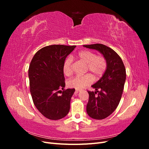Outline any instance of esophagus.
<instances>
[{
	"label": "esophagus",
	"instance_id": "34e87169",
	"mask_svg": "<svg viewBox=\"0 0 149 149\" xmlns=\"http://www.w3.org/2000/svg\"><path fill=\"white\" fill-rule=\"evenodd\" d=\"M79 91H80V89H76V92L78 93Z\"/></svg>",
	"mask_w": 149,
	"mask_h": 149
}]
</instances>
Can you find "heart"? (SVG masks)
Listing matches in <instances>:
<instances>
[{"label": "heart", "mask_w": 149, "mask_h": 149, "mask_svg": "<svg viewBox=\"0 0 149 149\" xmlns=\"http://www.w3.org/2000/svg\"><path fill=\"white\" fill-rule=\"evenodd\" d=\"M78 56L81 61L86 63V71H90L95 78H99L105 73L107 68V61L102 55L96 54L89 50H81L78 52ZM72 60L69 57L65 61L63 64V72L66 76L72 74ZM93 76L90 74L83 76H76L67 81V85L70 88L76 89H82L93 82Z\"/></svg>", "instance_id": "b5f03b06"}]
</instances>
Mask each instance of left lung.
Listing matches in <instances>:
<instances>
[{
	"mask_svg": "<svg viewBox=\"0 0 149 149\" xmlns=\"http://www.w3.org/2000/svg\"><path fill=\"white\" fill-rule=\"evenodd\" d=\"M83 46L98 50L107 61L104 74L92 85L96 91H88L89 100L86 106L89 117L94 119H103L110 116L119 105L126 79L125 68L121 58L111 48L99 43Z\"/></svg>",
	"mask_w": 149,
	"mask_h": 149,
	"instance_id": "1",
	"label": "left lung"
}]
</instances>
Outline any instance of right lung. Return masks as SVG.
I'll use <instances>...</instances> for the list:
<instances>
[{
    "mask_svg": "<svg viewBox=\"0 0 149 149\" xmlns=\"http://www.w3.org/2000/svg\"><path fill=\"white\" fill-rule=\"evenodd\" d=\"M76 47L63 45L45 47L35 54L30 62L29 78L31 97L37 109L48 119H62L69 112L75 89H64L63 64Z\"/></svg>",
    "mask_w": 149,
    "mask_h": 149,
    "instance_id": "right-lung-1",
    "label": "right lung"
}]
</instances>
